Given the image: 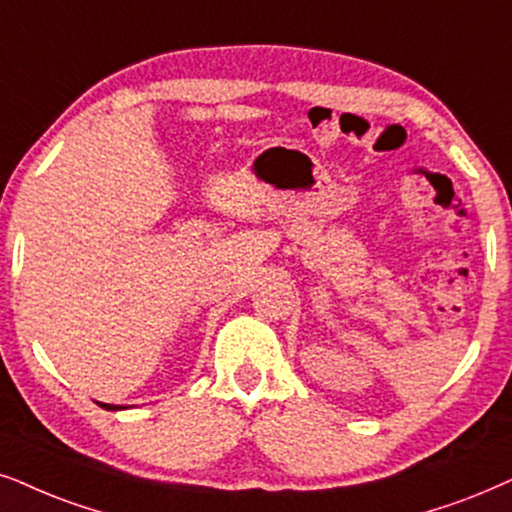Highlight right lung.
<instances>
[{
    "label": "right lung",
    "mask_w": 512,
    "mask_h": 512,
    "mask_svg": "<svg viewBox=\"0 0 512 512\" xmlns=\"http://www.w3.org/2000/svg\"><path fill=\"white\" fill-rule=\"evenodd\" d=\"M96 404H99L101 409H106V411H122V409H129V406H120V404H103V401H96Z\"/></svg>",
    "instance_id": "add662e5"
}]
</instances>
